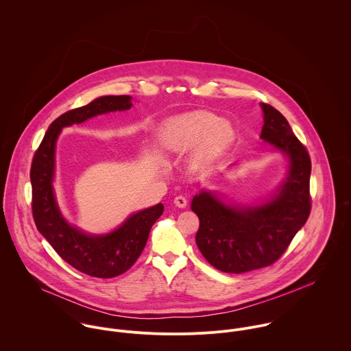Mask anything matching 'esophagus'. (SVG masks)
Segmentation results:
<instances>
[{
    "label": "esophagus",
    "mask_w": 351,
    "mask_h": 351,
    "mask_svg": "<svg viewBox=\"0 0 351 351\" xmlns=\"http://www.w3.org/2000/svg\"><path fill=\"white\" fill-rule=\"evenodd\" d=\"M174 204H176V206H178V208H185V206L188 205V199L184 197V196H177V197L174 199Z\"/></svg>",
    "instance_id": "obj_1"
}]
</instances>
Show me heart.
<instances>
[{
	"mask_svg": "<svg viewBox=\"0 0 351 351\" xmlns=\"http://www.w3.org/2000/svg\"><path fill=\"white\" fill-rule=\"evenodd\" d=\"M160 145L166 150L184 152L195 147L191 166L202 169L217 160L235 141L232 124L219 114L197 110L171 120L160 134Z\"/></svg>",
	"mask_w": 351,
	"mask_h": 351,
	"instance_id": "obj_1",
	"label": "heart"
}]
</instances>
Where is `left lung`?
<instances>
[{
	"label": "left lung",
	"instance_id": "left-lung-1",
	"mask_svg": "<svg viewBox=\"0 0 351 351\" xmlns=\"http://www.w3.org/2000/svg\"><path fill=\"white\" fill-rule=\"evenodd\" d=\"M261 139L289 158V171L278 195L256 206H228L210 193L192 201L200 219L196 243L204 258L224 273H246L273 265L289 247L311 213V158L288 120L262 102Z\"/></svg>",
	"mask_w": 351,
	"mask_h": 351
}]
</instances>
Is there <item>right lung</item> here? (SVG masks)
<instances>
[{"label":"right lung","instance_id":"obj_1","mask_svg":"<svg viewBox=\"0 0 351 351\" xmlns=\"http://www.w3.org/2000/svg\"><path fill=\"white\" fill-rule=\"evenodd\" d=\"M131 106L130 96H104L60 114L51 123L31 165L32 215L39 232L70 266L97 278L120 276L136 262L147 243L152 224L163 213V205L158 204L132 215L108 235L93 237L78 231L63 219L53 196L55 143L63 127Z\"/></svg>","mask_w":351,"mask_h":351}]
</instances>
